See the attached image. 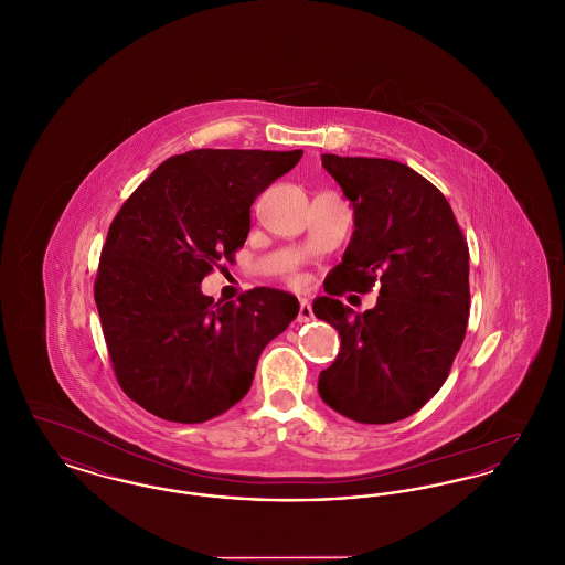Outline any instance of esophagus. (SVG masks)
<instances>
[{
  "instance_id": "esophagus-1",
  "label": "esophagus",
  "mask_w": 565,
  "mask_h": 565,
  "mask_svg": "<svg viewBox=\"0 0 565 565\" xmlns=\"http://www.w3.org/2000/svg\"><path fill=\"white\" fill-rule=\"evenodd\" d=\"M296 320L300 323L313 320V309H311V305H309L307 298H300V307H298V318H296Z\"/></svg>"
}]
</instances>
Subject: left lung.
I'll use <instances>...</instances> for the list:
<instances>
[{
  "label": "left lung",
  "instance_id": "1",
  "mask_svg": "<svg viewBox=\"0 0 565 565\" xmlns=\"http://www.w3.org/2000/svg\"><path fill=\"white\" fill-rule=\"evenodd\" d=\"M322 164L350 199L353 233L323 281L330 296L313 300L341 337L318 392L353 422H401L440 390L461 348L468 245L443 192L403 162L322 154ZM375 282L377 305L364 315L333 298Z\"/></svg>",
  "mask_w": 565,
  "mask_h": 565
}]
</instances>
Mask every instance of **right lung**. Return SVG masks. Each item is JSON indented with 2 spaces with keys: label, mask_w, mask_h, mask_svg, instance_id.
Segmentation results:
<instances>
[{
  "label": "right lung",
  "mask_w": 565,
  "mask_h": 565,
  "mask_svg": "<svg viewBox=\"0 0 565 565\" xmlns=\"http://www.w3.org/2000/svg\"><path fill=\"white\" fill-rule=\"evenodd\" d=\"M302 150H190L161 162L114 217L95 279L114 373L152 415L201 424L249 392L263 350L298 316L296 296L201 292L249 233V207Z\"/></svg>",
  "instance_id": "1"
}]
</instances>
